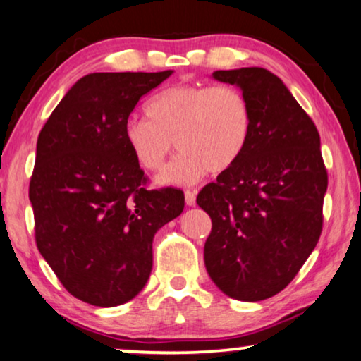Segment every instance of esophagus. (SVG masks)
<instances>
[{"instance_id":"34e87169","label":"esophagus","mask_w":361,"mask_h":361,"mask_svg":"<svg viewBox=\"0 0 361 361\" xmlns=\"http://www.w3.org/2000/svg\"><path fill=\"white\" fill-rule=\"evenodd\" d=\"M185 199H186V206H196V192L195 191H186L185 192Z\"/></svg>"}]
</instances>
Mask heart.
<instances>
[{"instance_id": "b5f03b06", "label": "heart", "mask_w": 361, "mask_h": 361, "mask_svg": "<svg viewBox=\"0 0 361 361\" xmlns=\"http://www.w3.org/2000/svg\"><path fill=\"white\" fill-rule=\"evenodd\" d=\"M146 115L126 123L125 141L146 170H159L175 141L180 152L155 178L162 186H191L209 171H227L250 144V102L232 85H171L149 100Z\"/></svg>"}]
</instances>
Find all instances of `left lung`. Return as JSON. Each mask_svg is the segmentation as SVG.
I'll use <instances>...</instances> for the list:
<instances>
[{"label":"left lung","mask_w":361,"mask_h":361,"mask_svg":"<svg viewBox=\"0 0 361 361\" xmlns=\"http://www.w3.org/2000/svg\"><path fill=\"white\" fill-rule=\"evenodd\" d=\"M250 102L243 157L197 195L212 220L204 245L209 277L230 298L261 301L293 281L318 245L327 171L314 123L264 68L215 71Z\"/></svg>","instance_id":"obj_1"}]
</instances>
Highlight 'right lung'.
<instances>
[{
    "instance_id": "obj_1",
    "label": "right lung",
    "mask_w": 361,
    "mask_h": 361,
    "mask_svg": "<svg viewBox=\"0 0 361 361\" xmlns=\"http://www.w3.org/2000/svg\"><path fill=\"white\" fill-rule=\"evenodd\" d=\"M171 73L87 74L39 134L29 186L37 248L63 287L89 305L111 308L141 292L155 232L185 207L180 190L144 188L125 141L139 99Z\"/></svg>"
}]
</instances>
